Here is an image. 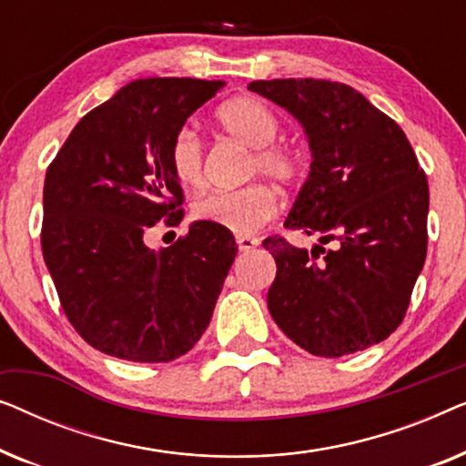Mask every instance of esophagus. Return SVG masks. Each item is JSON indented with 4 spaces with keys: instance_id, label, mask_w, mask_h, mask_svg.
<instances>
[{
    "instance_id": "obj_1",
    "label": "esophagus",
    "mask_w": 466,
    "mask_h": 466,
    "mask_svg": "<svg viewBox=\"0 0 466 466\" xmlns=\"http://www.w3.org/2000/svg\"><path fill=\"white\" fill-rule=\"evenodd\" d=\"M238 246H239V250L241 252H248V250H254V248H257L258 244H260V239H257V238H248V235H238Z\"/></svg>"
}]
</instances>
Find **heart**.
<instances>
[{
	"instance_id": "obj_1",
	"label": "heart",
	"mask_w": 466,
	"mask_h": 466,
	"mask_svg": "<svg viewBox=\"0 0 466 466\" xmlns=\"http://www.w3.org/2000/svg\"><path fill=\"white\" fill-rule=\"evenodd\" d=\"M216 125L227 136L252 148L250 174L265 176L279 187H295L305 176V158L286 144H276L279 118L265 101L257 97H235L222 104L214 114ZM171 174L182 187H199L203 182V146L197 133L182 127L171 137L167 148ZM276 190L254 182L235 190H209L193 203L195 220L225 228L238 235L257 233L267 220L278 214Z\"/></svg>"
}]
</instances>
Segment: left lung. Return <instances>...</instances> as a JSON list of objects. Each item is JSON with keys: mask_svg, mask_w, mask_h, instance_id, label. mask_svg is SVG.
I'll return each mask as SVG.
<instances>
[{"mask_svg": "<svg viewBox=\"0 0 466 466\" xmlns=\"http://www.w3.org/2000/svg\"><path fill=\"white\" fill-rule=\"evenodd\" d=\"M248 88L299 118L311 150L284 227L318 235L320 246L308 252L279 235L263 241L278 265L267 292L273 320L324 359L384 341L403 322L429 244V180L410 139L341 82L282 78Z\"/></svg>", "mask_w": 466, "mask_h": 466, "instance_id": "obj_1", "label": "left lung"}]
</instances>
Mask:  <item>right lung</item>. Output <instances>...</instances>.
Instances as JSON below:
<instances>
[{
  "instance_id": "add662e5",
  "label": "right lung",
  "mask_w": 466,
  "mask_h": 466,
  "mask_svg": "<svg viewBox=\"0 0 466 466\" xmlns=\"http://www.w3.org/2000/svg\"><path fill=\"white\" fill-rule=\"evenodd\" d=\"M225 82L142 78L80 118L44 180L42 254L67 320L88 346L133 362H169L206 333L238 246L195 222L161 250L146 238L177 227L184 193L167 148Z\"/></svg>"
}]
</instances>
